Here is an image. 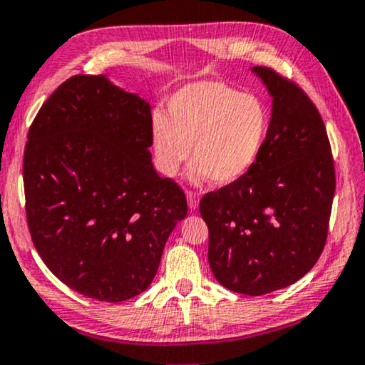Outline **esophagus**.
Here are the masks:
<instances>
[{
	"label": "esophagus",
	"mask_w": 365,
	"mask_h": 365,
	"mask_svg": "<svg viewBox=\"0 0 365 365\" xmlns=\"http://www.w3.org/2000/svg\"><path fill=\"white\" fill-rule=\"evenodd\" d=\"M198 200H200V198H198L195 192H190V190L187 192V202H188V207H190L192 210H195V208L198 207Z\"/></svg>",
	"instance_id": "obj_1"
}]
</instances>
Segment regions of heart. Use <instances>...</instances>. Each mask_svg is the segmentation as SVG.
I'll use <instances>...</instances> for the list:
<instances>
[{"label": "heart", "instance_id": "b5f03b06", "mask_svg": "<svg viewBox=\"0 0 365 365\" xmlns=\"http://www.w3.org/2000/svg\"><path fill=\"white\" fill-rule=\"evenodd\" d=\"M269 130V108L259 96L218 80L195 81L170 98L168 116H153L155 167L173 177L190 157L192 145L190 180L230 185L259 162Z\"/></svg>", "mask_w": 365, "mask_h": 365}]
</instances>
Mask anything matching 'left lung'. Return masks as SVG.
<instances>
[{
    "label": "left lung",
    "mask_w": 365,
    "mask_h": 365,
    "mask_svg": "<svg viewBox=\"0 0 365 365\" xmlns=\"http://www.w3.org/2000/svg\"><path fill=\"white\" fill-rule=\"evenodd\" d=\"M252 73L272 96L265 148L244 178L203 195L200 215L218 284L264 295L292 285L319 260L335 172L324 121L309 96L270 68Z\"/></svg>",
    "instance_id": "8db88e82"
}]
</instances>
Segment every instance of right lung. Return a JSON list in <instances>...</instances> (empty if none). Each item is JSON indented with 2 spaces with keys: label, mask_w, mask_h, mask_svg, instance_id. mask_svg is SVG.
Masks as SVG:
<instances>
[{
  "label": "right lung",
  "mask_w": 365,
  "mask_h": 365,
  "mask_svg": "<svg viewBox=\"0 0 365 365\" xmlns=\"http://www.w3.org/2000/svg\"><path fill=\"white\" fill-rule=\"evenodd\" d=\"M152 106L106 75L58 86L28 132L23 180L33 244L85 297L123 302L157 274L187 198L152 163Z\"/></svg>",
  "instance_id": "add662e5"
}]
</instances>
